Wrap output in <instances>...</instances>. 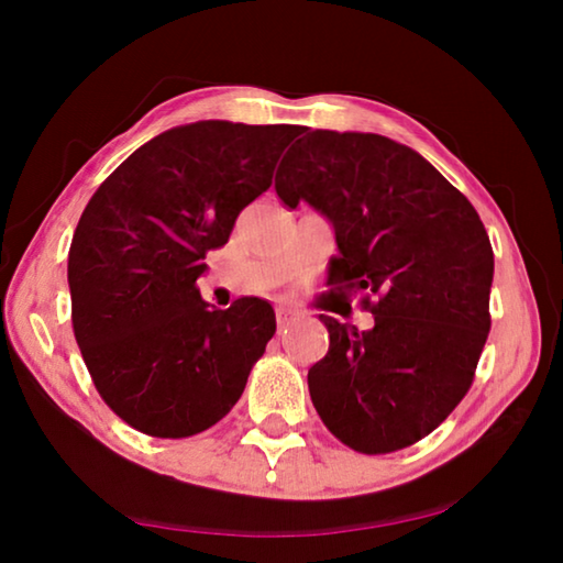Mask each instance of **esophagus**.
Returning a JSON list of instances; mask_svg holds the SVG:
<instances>
[{"label":"esophagus","instance_id":"1","mask_svg":"<svg viewBox=\"0 0 563 563\" xmlns=\"http://www.w3.org/2000/svg\"><path fill=\"white\" fill-rule=\"evenodd\" d=\"M290 316H292V312L288 308H275V322H278V330L288 328Z\"/></svg>","mask_w":563,"mask_h":563}]
</instances>
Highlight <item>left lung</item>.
<instances>
[{
    "mask_svg": "<svg viewBox=\"0 0 563 563\" xmlns=\"http://www.w3.org/2000/svg\"><path fill=\"white\" fill-rule=\"evenodd\" d=\"M275 194L310 203L335 231L328 285L373 292L375 325L320 316L328 355L310 367L312 405L362 454L402 450L440 427L472 387L489 335L494 253L474 206L405 144L302 129Z\"/></svg>",
    "mask_w": 563,
    "mask_h": 563,
    "instance_id": "8db88e82",
    "label": "left lung"
}]
</instances>
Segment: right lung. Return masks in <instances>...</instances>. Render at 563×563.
I'll list each match as a JSON object with an SVG mask.
<instances>
[{
	"mask_svg": "<svg viewBox=\"0 0 563 563\" xmlns=\"http://www.w3.org/2000/svg\"><path fill=\"white\" fill-rule=\"evenodd\" d=\"M300 131L213 119L168 129L84 208L69 247L74 335L103 402L133 430L180 440L241 399L275 312L261 298L218 310L196 280Z\"/></svg>",
	"mask_w": 563,
	"mask_h": 563,
	"instance_id": "right-lung-1",
	"label": "right lung"
}]
</instances>
